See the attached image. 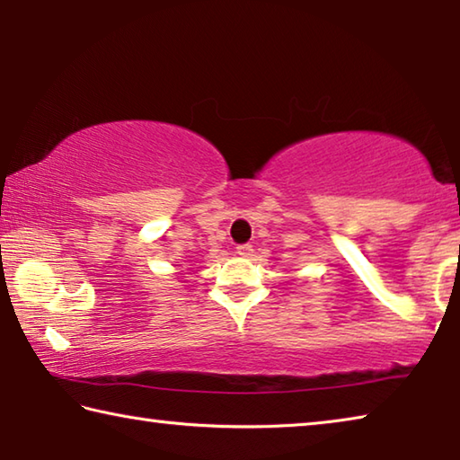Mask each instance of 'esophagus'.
I'll return each mask as SVG.
<instances>
[{
	"label": "esophagus",
	"instance_id": "obj_1",
	"mask_svg": "<svg viewBox=\"0 0 460 460\" xmlns=\"http://www.w3.org/2000/svg\"><path fill=\"white\" fill-rule=\"evenodd\" d=\"M235 253L239 255V258H252V255H253V247L247 245V243H245V245H239Z\"/></svg>",
	"mask_w": 460,
	"mask_h": 460
}]
</instances>
